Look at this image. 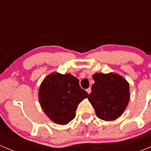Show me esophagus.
I'll return each instance as SVG.
<instances>
[{"label":"esophagus","instance_id":"1","mask_svg":"<svg viewBox=\"0 0 151 151\" xmlns=\"http://www.w3.org/2000/svg\"><path fill=\"white\" fill-rule=\"evenodd\" d=\"M86 92H87V93H89H89H91V88H88V89H86Z\"/></svg>","mask_w":151,"mask_h":151}]
</instances>
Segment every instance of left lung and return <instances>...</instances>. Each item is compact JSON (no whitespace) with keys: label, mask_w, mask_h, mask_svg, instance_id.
I'll list each match as a JSON object with an SVG mask.
<instances>
[{"label":"left lung","mask_w":151,"mask_h":151,"mask_svg":"<svg viewBox=\"0 0 151 151\" xmlns=\"http://www.w3.org/2000/svg\"><path fill=\"white\" fill-rule=\"evenodd\" d=\"M88 99L98 118L110 121L122 115L130 99L129 84L119 74L95 73Z\"/></svg>","instance_id":"8db88e82"}]
</instances>
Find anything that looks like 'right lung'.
Masks as SVG:
<instances>
[{"label": "right lung", "mask_w": 151, "mask_h": 151, "mask_svg": "<svg viewBox=\"0 0 151 151\" xmlns=\"http://www.w3.org/2000/svg\"><path fill=\"white\" fill-rule=\"evenodd\" d=\"M89 96L70 74L58 72L47 76L40 86L38 96L43 111L50 120L65 125L73 120L80 102Z\"/></svg>", "instance_id": "right-lung-1"}]
</instances>
